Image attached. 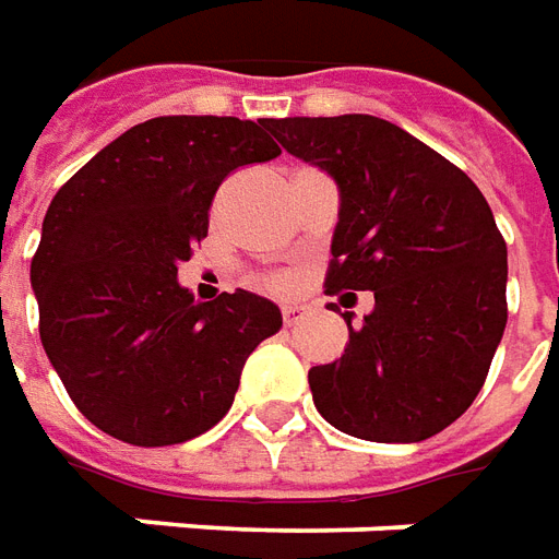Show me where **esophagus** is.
Segmentation results:
<instances>
[{
  "mask_svg": "<svg viewBox=\"0 0 559 559\" xmlns=\"http://www.w3.org/2000/svg\"><path fill=\"white\" fill-rule=\"evenodd\" d=\"M304 316H307V307L298 304V300H288V304H283V319H286V324L300 322Z\"/></svg>",
  "mask_w": 559,
  "mask_h": 559,
  "instance_id": "obj_1",
  "label": "esophagus"
}]
</instances>
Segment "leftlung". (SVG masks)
Masks as SVG:
<instances>
[{"label":"left lung","mask_w":559,"mask_h":559,"mask_svg":"<svg viewBox=\"0 0 559 559\" xmlns=\"http://www.w3.org/2000/svg\"><path fill=\"white\" fill-rule=\"evenodd\" d=\"M271 132L340 189L328 292H373L340 361L310 370L328 425L421 442L485 385L506 331V240L488 201L437 150L370 114L286 117Z\"/></svg>","instance_id":"obj_1"}]
</instances>
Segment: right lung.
I'll return each instance as SVG.
<instances>
[{
  "mask_svg": "<svg viewBox=\"0 0 559 559\" xmlns=\"http://www.w3.org/2000/svg\"><path fill=\"white\" fill-rule=\"evenodd\" d=\"M267 129L237 117L138 122L50 201L29 271L41 346L110 437L144 449L201 437L231 409L252 349L283 328L261 295L198 304L177 280L207 237L219 183L280 156Z\"/></svg>",
  "mask_w": 559,
  "mask_h": 559,
  "instance_id": "obj_1",
  "label": "right lung"
}]
</instances>
